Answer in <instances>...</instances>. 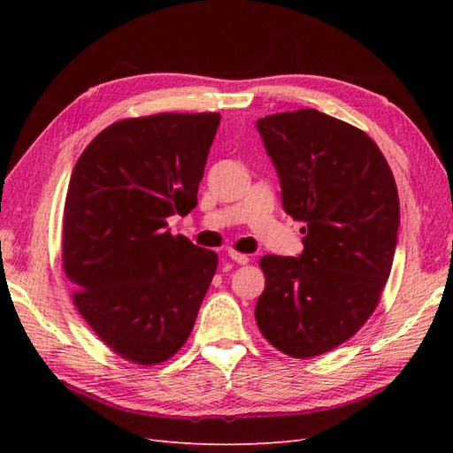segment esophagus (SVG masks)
<instances>
[{"instance_id": "esophagus-1", "label": "esophagus", "mask_w": 453, "mask_h": 453, "mask_svg": "<svg viewBox=\"0 0 453 453\" xmlns=\"http://www.w3.org/2000/svg\"><path fill=\"white\" fill-rule=\"evenodd\" d=\"M228 257H230L232 260H234V263H238V265H248V263H250V255L234 251V250L228 251Z\"/></svg>"}]
</instances>
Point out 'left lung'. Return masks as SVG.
Returning a JSON list of instances; mask_svg holds the SVG:
<instances>
[{
    "instance_id": "left-lung-1",
    "label": "left lung",
    "mask_w": 453,
    "mask_h": 453,
    "mask_svg": "<svg viewBox=\"0 0 453 453\" xmlns=\"http://www.w3.org/2000/svg\"><path fill=\"white\" fill-rule=\"evenodd\" d=\"M280 175L283 210L300 228L298 257L260 258V333L285 355L318 357L344 344L376 310L399 232V195L368 135L318 109L257 120Z\"/></svg>"
}]
</instances>
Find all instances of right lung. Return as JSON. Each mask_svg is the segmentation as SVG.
Returning a JSON list of instances; mask_svg holds the SVG:
<instances>
[{
    "label": "right lung",
    "mask_w": 453,
    "mask_h": 453,
    "mask_svg": "<svg viewBox=\"0 0 453 453\" xmlns=\"http://www.w3.org/2000/svg\"><path fill=\"white\" fill-rule=\"evenodd\" d=\"M221 115L158 113L113 122L79 157L67 187L62 265L73 304L107 348L158 365L183 348L217 253L172 236L198 203Z\"/></svg>",
    "instance_id": "obj_1"
}]
</instances>
